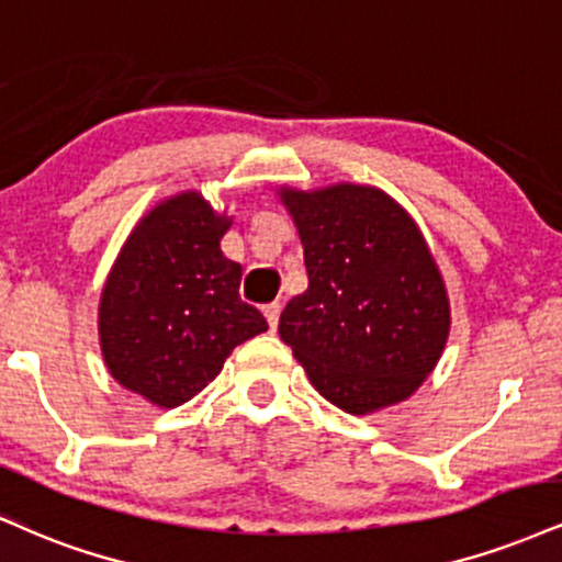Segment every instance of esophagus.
Instances as JSON below:
<instances>
[{
    "label": "esophagus",
    "instance_id": "esophagus-1",
    "mask_svg": "<svg viewBox=\"0 0 562 562\" xmlns=\"http://www.w3.org/2000/svg\"><path fill=\"white\" fill-rule=\"evenodd\" d=\"M280 311H282V303L280 301L267 303V306H263V316H267L269 327H272V329H277V324H280Z\"/></svg>",
    "mask_w": 562,
    "mask_h": 562
}]
</instances>
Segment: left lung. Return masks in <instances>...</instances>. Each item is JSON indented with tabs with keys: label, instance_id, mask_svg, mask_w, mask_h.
Segmentation results:
<instances>
[{
	"label": "left lung",
	"instance_id": "left-lung-1",
	"mask_svg": "<svg viewBox=\"0 0 562 562\" xmlns=\"http://www.w3.org/2000/svg\"><path fill=\"white\" fill-rule=\"evenodd\" d=\"M308 288L280 316L311 384L346 414L414 395L442 356L450 301L422 229L380 188H282Z\"/></svg>",
	"mask_w": 562,
	"mask_h": 562
}]
</instances>
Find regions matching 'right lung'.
<instances>
[{
    "instance_id": "add662e5",
    "label": "right lung",
    "mask_w": 562,
    "mask_h": 562,
    "mask_svg": "<svg viewBox=\"0 0 562 562\" xmlns=\"http://www.w3.org/2000/svg\"><path fill=\"white\" fill-rule=\"evenodd\" d=\"M229 220L188 191L154 206L125 240L99 303L110 374L159 408L199 395L235 346L267 333L240 299V263L222 254Z\"/></svg>"
}]
</instances>
